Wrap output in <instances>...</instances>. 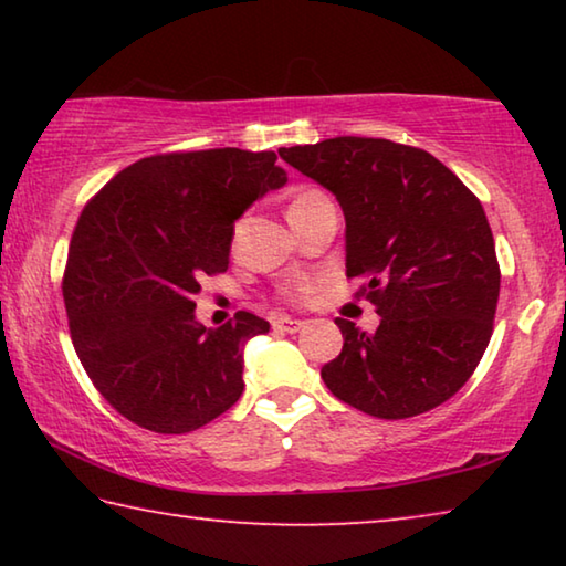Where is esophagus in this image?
I'll return each instance as SVG.
<instances>
[{
    "instance_id": "obj_1",
    "label": "esophagus",
    "mask_w": 566,
    "mask_h": 566,
    "mask_svg": "<svg viewBox=\"0 0 566 566\" xmlns=\"http://www.w3.org/2000/svg\"><path fill=\"white\" fill-rule=\"evenodd\" d=\"M272 327L274 332H282V334H294L304 327L302 319H292V317H274L272 319Z\"/></svg>"
}]
</instances>
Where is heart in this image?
<instances>
[{
    "label": "heart",
    "mask_w": 566,
    "mask_h": 566,
    "mask_svg": "<svg viewBox=\"0 0 566 566\" xmlns=\"http://www.w3.org/2000/svg\"><path fill=\"white\" fill-rule=\"evenodd\" d=\"M317 197H322L319 189H302L300 195H296V197L292 199V207H294V205H304V202H310V199H317ZM312 290H314V284L302 280V282H296V284L292 286V294H294V296H306V294H312Z\"/></svg>",
    "instance_id": "heart-1"
}]
</instances>
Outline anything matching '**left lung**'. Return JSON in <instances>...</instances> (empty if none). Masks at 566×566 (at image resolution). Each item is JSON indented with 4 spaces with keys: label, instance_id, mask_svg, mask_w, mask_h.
I'll return each instance as SVG.
<instances>
[{
    "label": "left lung",
    "instance_id": "left-lung-1",
    "mask_svg": "<svg viewBox=\"0 0 566 566\" xmlns=\"http://www.w3.org/2000/svg\"><path fill=\"white\" fill-rule=\"evenodd\" d=\"M327 187L347 222V276L381 317L375 334L337 319L344 347L322 367L337 399L377 419L454 397L490 344L500 262L482 202L424 149L371 137L282 147Z\"/></svg>",
    "mask_w": 566,
    "mask_h": 566
}]
</instances>
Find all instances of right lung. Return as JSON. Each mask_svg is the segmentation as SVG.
Masks as SVG:
<instances>
[{
  "label": "right lung",
  "mask_w": 566,
  "mask_h": 566,
  "mask_svg": "<svg viewBox=\"0 0 566 566\" xmlns=\"http://www.w3.org/2000/svg\"><path fill=\"white\" fill-rule=\"evenodd\" d=\"M274 161L237 147L145 157L82 209L62 280L72 344L99 395L149 432H195L242 397L244 342L270 322L237 312L207 329L191 296L227 272L247 207L286 185Z\"/></svg>",
  "instance_id": "right-lung-1"
}]
</instances>
